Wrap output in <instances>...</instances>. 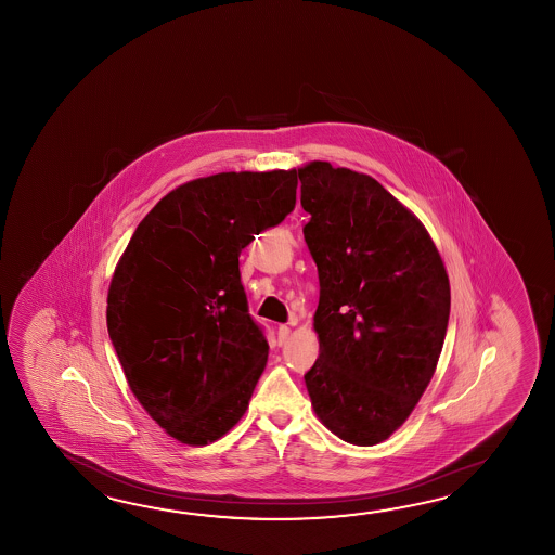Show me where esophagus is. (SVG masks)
Masks as SVG:
<instances>
[{"label":"esophagus","mask_w":555,"mask_h":555,"mask_svg":"<svg viewBox=\"0 0 555 555\" xmlns=\"http://www.w3.org/2000/svg\"><path fill=\"white\" fill-rule=\"evenodd\" d=\"M289 333H292V327H289V325H280V327H278V341H280V345L287 341Z\"/></svg>","instance_id":"obj_1"}]
</instances>
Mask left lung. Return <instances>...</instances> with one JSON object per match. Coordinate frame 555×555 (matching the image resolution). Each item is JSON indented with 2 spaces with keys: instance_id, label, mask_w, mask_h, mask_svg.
I'll return each instance as SVG.
<instances>
[{
  "instance_id": "1",
  "label": "left lung",
  "mask_w": 555,
  "mask_h": 555,
  "mask_svg": "<svg viewBox=\"0 0 555 555\" xmlns=\"http://www.w3.org/2000/svg\"><path fill=\"white\" fill-rule=\"evenodd\" d=\"M295 177L319 273L307 392L333 435L373 447L409 418L435 375L449 275L425 225L375 178L321 160Z\"/></svg>"
}]
</instances>
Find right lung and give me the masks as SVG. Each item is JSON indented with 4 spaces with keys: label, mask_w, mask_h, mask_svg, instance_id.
<instances>
[{
    "label": "right lung",
    "mask_w": 555,
    "mask_h": 555,
    "mask_svg": "<svg viewBox=\"0 0 555 555\" xmlns=\"http://www.w3.org/2000/svg\"><path fill=\"white\" fill-rule=\"evenodd\" d=\"M295 170L222 172L168 192L118 260L106 327L158 426L204 447L236 425L270 345L248 311L240 254L295 208Z\"/></svg>",
    "instance_id": "right-lung-1"
}]
</instances>
